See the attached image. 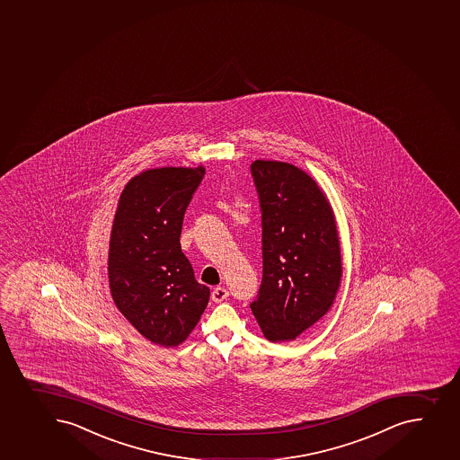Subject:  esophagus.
Masks as SVG:
<instances>
[{"instance_id":"esophagus-1","label":"esophagus","mask_w":460,"mask_h":460,"mask_svg":"<svg viewBox=\"0 0 460 460\" xmlns=\"http://www.w3.org/2000/svg\"><path fill=\"white\" fill-rule=\"evenodd\" d=\"M227 296H229V291L226 288H214L213 292H211V298H213L214 303H222L223 300H226Z\"/></svg>"}]
</instances>
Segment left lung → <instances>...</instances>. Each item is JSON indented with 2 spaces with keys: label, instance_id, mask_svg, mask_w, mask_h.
Listing matches in <instances>:
<instances>
[{
  "label": "left lung",
  "instance_id": "left-lung-1",
  "mask_svg": "<svg viewBox=\"0 0 460 460\" xmlns=\"http://www.w3.org/2000/svg\"><path fill=\"white\" fill-rule=\"evenodd\" d=\"M262 211L264 273L252 312L270 341H296L332 309L341 288L336 217L318 182L294 164L251 166Z\"/></svg>",
  "mask_w": 460,
  "mask_h": 460
}]
</instances>
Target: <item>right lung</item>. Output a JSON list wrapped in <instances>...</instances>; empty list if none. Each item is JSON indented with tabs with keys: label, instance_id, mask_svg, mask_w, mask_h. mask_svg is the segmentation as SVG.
I'll return each mask as SVG.
<instances>
[{
	"label": "right lung",
	"instance_id": "add662e5",
	"mask_svg": "<svg viewBox=\"0 0 460 460\" xmlns=\"http://www.w3.org/2000/svg\"><path fill=\"white\" fill-rule=\"evenodd\" d=\"M198 168L146 169L126 184L111 231L108 278L124 318L155 345L186 341L208 305L181 252L182 218L204 177Z\"/></svg>",
	"mask_w": 460,
	"mask_h": 460
}]
</instances>
